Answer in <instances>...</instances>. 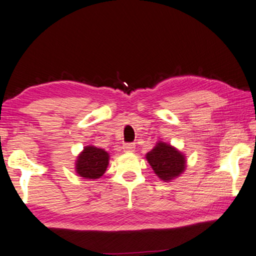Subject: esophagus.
<instances>
[{
    "instance_id": "esophagus-1",
    "label": "esophagus",
    "mask_w": 256,
    "mask_h": 256,
    "mask_svg": "<svg viewBox=\"0 0 256 256\" xmlns=\"http://www.w3.org/2000/svg\"><path fill=\"white\" fill-rule=\"evenodd\" d=\"M123 150L124 152H133L135 150V144L133 143H126L123 145Z\"/></svg>"
}]
</instances>
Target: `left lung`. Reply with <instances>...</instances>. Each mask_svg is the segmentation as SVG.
Instances as JSON below:
<instances>
[{"label": "left lung", "instance_id": "1", "mask_svg": "<svg viewBox=\"0 0 256 256\" xmlns=\"http://www.w3.org/2000/svg\"><path fill=\"white\" fill-rule=\"evenodd\" d=\"M146 160L154 173L165 182L180 176L186 168L185 155L162 141H158L152 151L146 154Z\"/></svg>", "mask_w": 256, "mask_h": 256}]
</instances>
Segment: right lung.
<instances>
[{"instance_id": "1", "label": "right lung", "mask_w": 256, "mask_h": 256, "mask_svg": "<svg viewBox=\"0 0 256 256\" xmlns=\"http://www.w3.org/2000/svg\"><path fill=\"white\" fill-rule=\"evenodd\" d=\"M110 155L103 148L93 145L85 146L75 162V171L86 180H96L106 171Z\"/></svg>"}]
</instances>
